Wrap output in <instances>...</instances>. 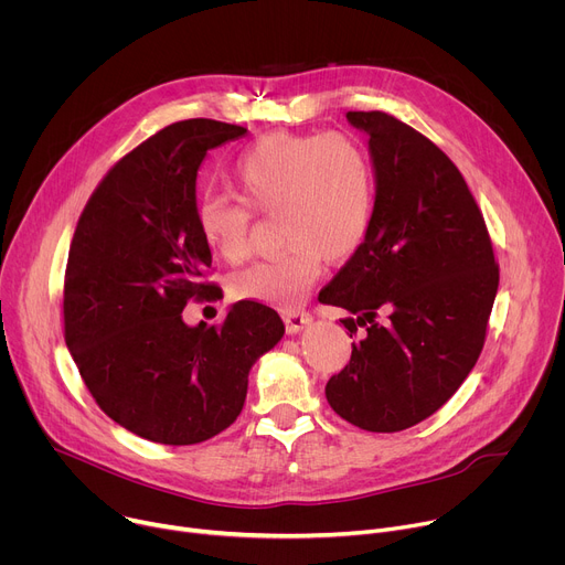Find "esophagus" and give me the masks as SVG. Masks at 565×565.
Here are the masks:
<instances>
[{"label": "esophagus", "mask_w": 565, "mask_h": 565, "mask_svg": "<svg viewBox=\"0 0 565 565\" xmlns=\"http://www.w3.org/2000/svg\"><path fill=\"white\" fill-rule=\"evenodd\" d=\"M282 321H285L287 332L296 334L312 321V317L308 312H302V310H287V312H282Z\"/></svg>", "instance_id": "1"}]
</instances>
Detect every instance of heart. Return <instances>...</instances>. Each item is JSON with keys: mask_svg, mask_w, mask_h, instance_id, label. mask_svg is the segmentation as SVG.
<instances>
[{"mask_svg": "<svg viewBox=\"0 0 565 565\" xmlns=\"http://www.w3.org/2000/svg\"><path fill=\"white\" fill-rule=\"evenodd\" d=\"M239 199L203 196L196 231L203 244L237 263L250 244L253 212L274 214L285 248L231 278L237 300L294 308L321 276L323 257L341 263L364 242L375 207L369 151L345 134L274 131L233 164Z\"/></svg>", "mask_w": 565, "mask_h": 565, "instance_id": "obj_1", "label": "heart"}]
</instances>
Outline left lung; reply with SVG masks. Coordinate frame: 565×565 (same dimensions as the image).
Wrapping results in <instances>:
<instances>
[{
  "label": "left lung",
  "instance_id": "1",
  "mask_svg": "<svg viewBox=\"0 0 565 565\" xmlns=\"http://www.w3.org/2000/svg\"><path fill=\"white\" fill-rule=\"evenodd\" d=\"M369 134L375 207L362 246L321 289L358 334L326 384L330 407L369 431L407 429L444 407L487 339L500 267L457 164L382 110H351Z\"/></svg>",
  "mask_w": 565,
  "mask_h": 565
}]
</instances>
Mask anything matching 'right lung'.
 <instances>
[{"label":"right lung","instance_id":"right-lung-1","mask_svg":"<svg viewBox=\"0 0 565 565\" xmlns=\"http://www.w3.org/2000/svg\"><path fill=\"white\" fill-rule=\"evenodd\" d=\"M244 126L183 119L119 158L85 203L72 237L65 343L104 414L142 439L192 446L239 416L248 371L285 326L239 300L220 326H185L212 298L210 248L196 231V171Z\"/></svg>","mask_w":565,"mask_h":565}]
</instances>
